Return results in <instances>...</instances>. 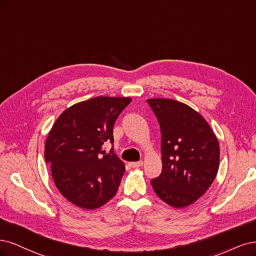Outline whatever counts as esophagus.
I'll list each match as a JSON object with an SVG mask.
<instances>
[{"label":"esophagus","mask_w":256,"mask_h":256,"mask_svg":"<svg viewBox=\"0 0 256 256\" xmlns=\"http://www.w3.org/2000/svg\"><path fill=\"white\" fill-rule=\"evenodd\" d=\"M144 164V162L140 160V162H130V166H132L133 168H138V167H142Z\"/></svg>","instance_id":"1"}]
</instances>
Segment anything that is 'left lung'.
I'll return each instance as SVG.
<instances>
[{
	"label": "left lung",
	"mask_w": 256,
	"mask_h": 256,
	"mask_svg": "<svg viewBox=\"0 0 256 256\" xmlns=\"http://www.w3.org/2000/svg\"><path fill=\"white\" fill-rule=\"evenodd\" d=\"M162 132L160 176L151 180L164 203L183 208L212 184L219 169L218 138L208 122L190 106L172 98H148Z\"/></svg>",
	"instance_id": "8db88e82"
}]
</instances>
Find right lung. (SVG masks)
Segmentation results:
<instances>
[{
  "label": "right lung",
  "instance_id": "1",
  "mask_svg": "<svg viewBox=\"0 0 256 256\" xmlns=\"http://www.w3.org/2000/svg\"><path fill=\"white\" fill-rule=\"evenodd\" d=\"M128 96H96L64 110L46 139L44 160L58 192L72 204L96 210L117 194L126 171L105 142H114L112 128L130 103Z\"/></svg>",
  "mask_w": 256,
  "mask_h": 256
}]
</instances>
